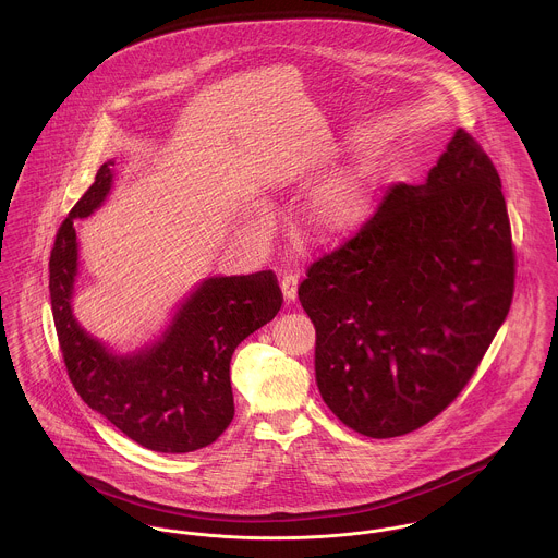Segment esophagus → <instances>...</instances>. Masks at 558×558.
<instances>
[{"mask_svg": "<svg viewBox=\"0 0 558 558\" xmlns=\"http://www.w3.org/2000/svg\"><path fill=\"white\" fill-rule=\"evenodd\" d=\"M281 292H283V299L288 303H292L296 299V292H299V277L296 275H286L281 279Z\"/></svg>", "mask_w": 558, "mask_h": 558, "instance_id": "1", "label": "esophagus"}]
</instances>
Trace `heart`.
<instances>
[{
    "label": "heart",
    "instance_id": "b5f03b06",
    "mask_svg": "<svg viewBox=\"0 0 558 558\" xmlns=\"http://www.w3.org/2000/svg\"><path fill=\"white\" fill-rule=\"evenodd\" d=\"M374 169L345 173L318 186L305 210L307 234L318 242H335L361 230L372 213ZM264 215H259V223Z\"/></svg>",
    "mask_w": 558,
    "mask_h": 558
}]
</instances>
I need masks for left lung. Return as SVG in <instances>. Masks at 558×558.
Segmentation results:
<instances>
[{
  "label": "left lung",
  "instance_id": "8db88e82",
  "mask_svg": "<svg viewBox=\"0 0 558 558\" xmlns=\"http://www.w3.org/2000/svg\"><path fill=\"white\" fill-rule=\"evenodd\" d=\"M513 275L500 178L458 129L425 182L391 186L299 288L324 403L369 438L429 423L473 378L509 314Z\"/></svg>",
  "mask_w": 558,
  "mask_h": 558
}]
</instances>
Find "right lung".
Segmentation results:
<instances>
[{"label":"right lung","instance_id":"add662e5","mask_svg":"<svg viewBox=\"0 0 558 558\" xmlns=\"http://www.w3.org/2000/svg\"><path fill=\"white\" fill-rule=\"evenodd\" d=\"M113 167V159L100 165L51 251L49 292L64 363L81 399L137 445L159 453L197 451L213 445L234 418V350L277 316L283 296L272 270L206 277L155 343L122 354L92 337L73 314L80 275L75 219L105 204Z\"/></svg>","mask_w":558,"mask_h":558}]
</instances>
